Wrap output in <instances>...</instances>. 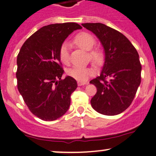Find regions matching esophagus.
Returning <instances> with one entry per match:
<instances>
[{
  "mask_svg": "<svg viewBox=\"0 0 156 156\" xmlns=\"http://www.w3.org/2000/svg\"><path fill=\"white\" fill-rule=\"evenodd\" d=\"M87 83L86 81H78V86H82V85H85V84H87Z\"/></svg>",
  "mask_w": 156,
  "mask_h": 156,
  "instance_id": "obj_1",
  "label": "esophagus"
}]
</instances>
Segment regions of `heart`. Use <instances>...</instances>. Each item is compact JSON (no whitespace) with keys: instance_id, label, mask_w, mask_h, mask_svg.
Wrapping results in <instances>:
<instances>
[{"instance_id":"b5f03b06","label":"heart","mask_w":156,"mask_h":156,"mask_svg":"<svg viewBox=\"0 0 156 156\" xmlns=\"http://www.w3.org/2000/svg\"><path fill=\"white\" fill-rule=\"evenodd\" d=\"M74 42L81 49L90 51L91 58L95 64H100L103 62L104 53L100 48H93L95 44V39L91 34L85 32H81L75 37ZM58 54L61 62L64 64H69V53L67 44H63L60 47ZM67 74L78 81H84L93 75V69L85 66H74L68 70Z\"/></svg>"}]
</instances>
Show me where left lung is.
I'll list each match as a JSON object with an SVG mask.
<instances>
[{
	"label": "left lung",
	"instance_id": "1",
	"mask_svg": "<svg viewBox=\"0 0 156 156\" xmlns=\"http://www.w3.org/2000/svg\"><path fill=\"white\" fill-rule=\"evenodd\" d=\"M104 47L105 61L99 76L90 81L97 88L92 108L101 114L115 115L130 106L141 83V64L134 46L119 31L101 23H86Z\"/></svg>",
	"mask_w": 156,
	"mask_h": 156
}]
</instances>
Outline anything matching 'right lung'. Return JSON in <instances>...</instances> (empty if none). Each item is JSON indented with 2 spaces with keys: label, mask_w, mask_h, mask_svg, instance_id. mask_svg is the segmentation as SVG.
<instances>
[{
  "label": "right lung",
  "mask_w": 156,
  "mask_h": 156,
  "mask_svg": "<svg viewBox=\"0 0 156 156\" xmlns=\"http://www.w3.org/2000/svg\"><path fill=\"white\" fill-rule=\"evenodd\" d=\"M76 23L44 26L23 44L17 57L18 91L30 112L44 121H54L66 113L77 82L66 76L59 58V48L73 31Z\"/></svg>",
  "instance_id": "add662e5"
}]
</instances>
